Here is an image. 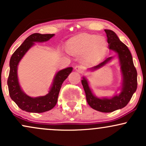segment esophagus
Here are the masks:
<instances>
[{
    "label": "esophagus",
    "instance_id": "1",
    "mask_svg": "<svg viewBox=\"0 0 146 146\" xmlns=\"http://www.w3.org/2000/svg\"><path fill=\"white\" fill-rule=\"evenodd\" d=\"M74 70L75 71L81 73L84 71V68L82 66H76L74 67Z\"/></svg>",
    "mask_w": 146,
    "mask_h": 146
}]
</instances>
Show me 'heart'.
<instances>
[{
	"mask_svg": "<svg viewBox=\"0 0 146 146\" xmlns=\"http://www.w3.org/2000/svg\"><path fill=\"white\" fill-rule=\"evenodd\" d=\"M67 51L72 54H83L89 59H98L104 55L106 40L103 36L93 35H81L71 39L66 46Z\"/></svg>",
	"mask_w": 146,
	"mask_h": 146,
	"instance_id": "1",
	"label": "heart"
}]
</instances>
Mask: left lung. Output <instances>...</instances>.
I'll return each instance as SVG.
<instances>
[{
	"label": "left lung",
	"mask_w": 146,
	"mask_h": 146,
	"mask_svg": "<svg viewBox=\"0 0 146 146\" xmlns=\"http://www.w3.org/2000/svg\"><path fill=\"white\" fill-rule=\"evenodd\" d=\"M104 30L108 38L109 49L116 52L118 55L122 76L120 92L119 94L114 95L111 98H98L93 93L86 77L82 76L81 82L85 92L87 103L93 109L102 112H111L125 107L131 100L137 87V73L128 47L120 40L114 31L110 30ZM112 58V57H108L97 66L88 68V70L95 71L100 69Z\"/></svg>",
	"instance_id": "left-lung-1"
}]
</instances>
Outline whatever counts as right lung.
<instances>
[{"mask_svg": "<svg viewBox=\"0 0 146 146\" xmlns=\"http://www.w3.org/2000/svg\"><path fill=\"white\" fill-rule=\"evenodd\" d=\"M54 36V34H32L23 41L11 57L9 75L7 80L9 92L11 100L23 111L28 112L42 113L53 108L57 104L59 93L63 82L72 71V68L68 67L57 72L54 76L48 93L44 96L36 98L30 97L26 94L21 89L17 76L19 63L28 50L35 45V42H46Z\"/></svg>", "mask_w": 146, "mask_h": 146, "instance_id": "add662e5", "label": "right lung"}]
</instances>
